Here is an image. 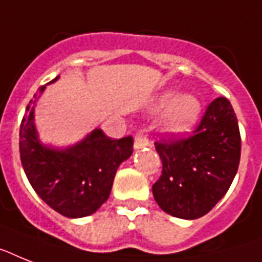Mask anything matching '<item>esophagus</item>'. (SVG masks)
I'll list each match as a JSON object with an SVG mask.
<instances>
[{"instance_id": "esophagus-1", "label": "esophagus", "mask_w": 262, "mask_h": 262, "mask_svg": "<svg viewBox=\"0 0 262 262\" xmlns=\"http://www.w3.org/2000/svg\"><path fill=\"white\" fill-rule=\"evenodd\" d=\"M145 146H150L149 138L144 132L140 130L135 137V148L136 149H141V148H145Z\"/></svg>"}]
</instances>
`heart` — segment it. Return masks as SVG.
<instances>
[{"instance_id":"obj_1","label":"heart","mask_w":262,"mask_h":262,"mask_svg":"<svg viewBox=\"0 0 262 262\" xmlns=\"http://www.w3.org/2000/svg\"><path fill=\"white\" fill-rule=\"evenodd\" d=\"M157 107L159 109L169 107L165 116L164 127L171 135H180L188 130L196 121L201 112V105L196 98L190 94L176 98V94L172 91L165 93L159 98Z\"/></svg>"}]
</instances>
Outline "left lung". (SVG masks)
Listing matches in <instances>:
<instances>
[{"mask_svg": "<svg viewBox=\"0 0 262 262\" xmlns=\"http://www.w3.org/2000/svg\"><path fill=\"white\" fill-rule=\"evenodd\" d=\"M163 163L152 186L163 211L182 220L207 214L227 192L241 157V135L234 109L220 97L207 106L191 136L155 142Z\"/></svg>", "mask_w": 262, "mask_h": 262, "instance_id": "left-lung-1", "label": "left lung"}]
</instances>
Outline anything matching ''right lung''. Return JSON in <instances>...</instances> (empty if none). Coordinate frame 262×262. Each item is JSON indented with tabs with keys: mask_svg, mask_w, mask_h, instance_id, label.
I'll use <instances>...</instances> for the list:
<instances>
[{
	"mask_svg": "<svg viewBox=\"0 0 262 262\" xmlns=\"http://www.w3.org/2000/svg\"><path fill=\"white\" fill-rule=\"evenodd\" d=\"M57 79L59 76L50 83ZM44 89L40 87V93ZM33 98L20 125V157L28 180L42 201L61 215L82 218L94 214L107 201L120 164L133 153V138L114 140L94 129L66 149L42 145L35 126L37 94Z\"/></svg>",
	"mask_w": 262,
	"mask_h": 262,
	"instance_id": "right-lung-1",
	"label": "right lung"
}]
</instances>
